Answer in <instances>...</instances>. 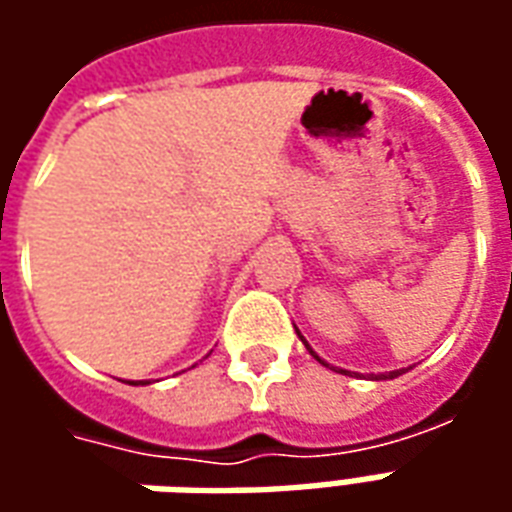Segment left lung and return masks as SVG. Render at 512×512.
I'll list each match as a JSON object with an SVG mask.
<instances>
[{"mask_svg": "<svg viewBox=\"0 0 512 512\" xmlns=\"http://www.w3.org/2000/svg\"><path fill=\"white\" fill-rule=\"evenodd\" d=\"M299 337H301V334H299ZM301 343L307 345V340H304V337H301ZM307 351H310V354L315 356V359H318V362H321V365H326V362H323L321 356H318V354H315V351H312L310 345H307ZM326 367H329V365H326ZM340 373H345V376H348V370H340ZM400 373H406V370H392V373H384V376H376V378H384V381H386V378H397V376H400Z\"/></svg>", "mask_w": 512, "mask_h": 512, "instance_id": "8db88e82", "label": "left lung"}]
</instances>
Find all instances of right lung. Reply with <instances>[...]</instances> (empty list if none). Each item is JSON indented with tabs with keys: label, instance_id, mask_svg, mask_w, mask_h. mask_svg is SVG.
Here are the masks:
<instances>
[{
	"label": "right lung",
	"instance_id": "1",
	"mask_svg": "<svg viewBox=\"0 0 512 512\" xmlns=\"http://www.w3.org/2000/svg\"><path fill=\"white\" fill-rule=\"evenodd\" d=\"M128 384H134V381H128ZM139 384H147V381H139Z\"/></svg>",
	"mask_w": 512,
	"mask_h": 512
}]
</instances>
